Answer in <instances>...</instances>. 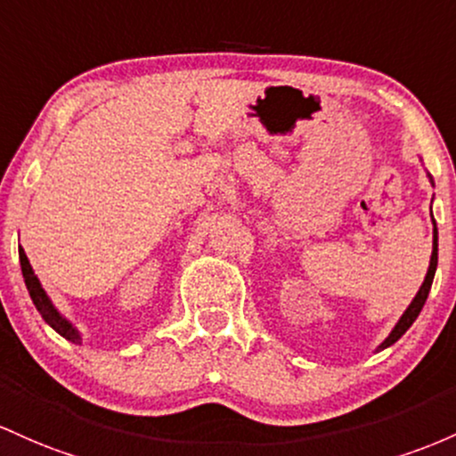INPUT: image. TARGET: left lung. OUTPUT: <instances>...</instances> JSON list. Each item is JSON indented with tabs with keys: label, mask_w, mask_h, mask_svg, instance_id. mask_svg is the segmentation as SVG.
<instances>
[{
	"label": "left lung",
	"mask_w": 456,
	"mask_h": 456,
	"mask_svg": "<svg viewBox=\"0 0 456 456\" xmlns=\"http://www.w3.org/2000/svg\"><path fill=\"white\" fill-rule=\"evenodd\" d=\"M435 269H437V226L433 228V254H431V265H428V271H427V278H424V282L420 286V290H418V295L413 297L411 305H409V308L405 310V314L401 316V321H398L396 327H394L392 334L381 342L379 349H386V346L394 345V342L401 338V336L405 334L409 327H411L413 321L418 319V314H420L424 301H427V297H428V290H431V284H433V278H435Z\"/></svg>",
	"instance_id": "1"
}]
</instances>
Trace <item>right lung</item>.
I'll return each instance as SVG.
<instances>
[{
  "mask_svg": "<svg viewBox=\"0 0 456 456\" xmlns=\"http://www.w3.org/2000/svg\"><path fill=\"white\" fill-rule=\"evenodd\" d=\"M19 260H21V271H23L25 286H28L29 297H32L36 310L40 312V316H43V319L47 321V323L53 327V330L58 331L60 336H64L66 340L81 342L79 331H77L75 327L69 323V321L62 319V316H60V312L53 308V304H51V299L47 297V293H45V289H43V286H40L38 278H36V275H34V269H32V265H29V260H28V256H25L23 248H19Z\"/></svg>",
  "mask_w": 456,
  "mask_h": 456,
  "instance_id": "obj_1",
  "label": "right lung"
}]
</instances>
